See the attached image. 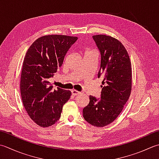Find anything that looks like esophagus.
I'll return each instance as SVG.
<instances>
[{
  "mask_svg": "<svg viewBox=\"0 0 159 159\" xmlns=\"http://www.w3.org/2000/svg\"><path fill=\"white\" fill-rule=\"evenodd\" d=\"M71 93H72V94H73L74 96H77V95H79V94H80V92L77 91V90H76V89L71 90Z\"/></svg>",
  "mask_w": 159,
  "mask_h": 159,
  "instance_id": "esophagus-1",
  "label": "esophagus"
}]
</instances>
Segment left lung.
Returning a JSON list of instances; mask_svg holds the SVG:
<instances>
[{
    "instance_id": "8db88e82",
    "label": "left lung",
    "mask_w": 159,
    "mask_h": 159,
    "mask_svg": "<svg viewBox=\"0 0 159 159\" xmlns=\"http://www.w3.org/2000/svg\"><path fill=\"white\" fill-rule=\"evenodd\" d=\"M101 52V67L98 77L102 79L101 96H89L83 108V118L91 125H108L119 116L128 101L132 90V65L123 45L116 39L105 34L93 36Z\"/></svg>"
}]
</instances>
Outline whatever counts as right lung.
<instances>
[{
    "label": "right lung",
    "mask_w": 159,
    "mask_h": 159,
    "mask_svg": "<svg viewBox=\"0 0 159 159\" xmlns=\"http://www.w3.org/2000/svg\"><path fill=\"white\" fill-rule=\"evenodd\" d=\"M77 39L65 35L43 36L27 49L21 71L20 94L30 119L40 127L57 122L63 106L70 98L69 90H52L49 79L61 67L68 49Z\"/></svg>",
    "instance_id": "right-lung-1"
}]
</instances>
